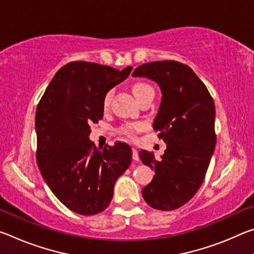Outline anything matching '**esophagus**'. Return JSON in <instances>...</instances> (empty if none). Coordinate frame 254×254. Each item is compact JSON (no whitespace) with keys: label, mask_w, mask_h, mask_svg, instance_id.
Returning <instances> with one entry per match:
<instances>
[{"label":"esophagus","mask_w":254,"mask_h":254,"mask_svg":"<svg viewBox=\"0 0 254 254\" xmlns=\"http://www.w3.org/2000/svg\"><path fill=\"white\" fill-rule=\"evenodd\" d=\"M132 152H133V154H132V158H133V160L134 161H139V153H137V150L135 149V148H132Z\"/></svg>","instance_id":"obj_1"}]
</instances>
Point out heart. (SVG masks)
Instances as JSON below:
<instances>
[{
    "mask_svg": "<svg viewBox=\"0 0 254 254\" xmlns=\"http://www.w3.org/2000/svg\"><path fill=\"white\" fill-rule=\"evenodd\" d=\"M152 92H154L153 88L147 83H136L134 86H133V94H134L136 100H139L140 97L144 96L145 94L152 93ZM112 95H113V92L110 91L104 97V103H103V104H104L105 109H107L110 105L111 100H112ZM142 128H143V124L130 123V124H127V126L122 128V132L126 135H127L128 137H134L136 133L140 132Z\"/></svg>",
    "mask_w": 254,
    "mask_h": 254,
    "instance_id": "b5f03b06",
    "label": "heart"
}]
</instances>
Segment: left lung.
Segmentation results:
<instances>
[{"label": "left lung", "instance_id": "obj_1", "mask_svg": "<svg viewBox=\"0 0 254 254\" xmlns=\"http://www.w3.org/2000/svg\"><path fill=\"white\" fill-rule=\"evenodd\" d=\"M132 76L145 77L160 87L153 128L167 144L160 160L147 150L139 152L141 161L154 170L142 196L156 209L179 208L198 190L214 153V101L194 70L174 60L143 64Z\"/></svg>", "mask_w": 254, "mask_h": 254}]
</instances>
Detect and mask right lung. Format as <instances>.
Instances as JSON below:
<instances>
[{
  "mask_svg": "<svg viewBox=\"0 0 254 254\" xmlns=\"http://www.w3.org/2000/svg\"><path fill=\"white\" fill-rule=\"evenodd\" d=\"M95 63H69L56 72L36 112L37 161L51 191L72 212L95 215L110 205L114 185L132 161L131 147L115 142L98 150L91 123L104 113V97L127 78Z\"/></svg>",
  "mask_w": 254,
  "mask_h": 254,
  "instance_id": "1",
  "label": "right lung"
}]
</instances>
